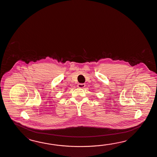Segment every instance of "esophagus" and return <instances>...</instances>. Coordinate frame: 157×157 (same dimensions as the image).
<instances>
[{"label":"esophagus","mask_w":157,"mask_h":157,"mask_svg":"<svg viewBox=\"0 0 157 157\" xmlns=\"http://www.w3.org/2000/svg\"><path fill=\"white\" fill-rule=\"evenodd\" d=\"M85 83H79L78 85V87L79 88H83V87H85Z\"/></svg>","instance_id":"obj_1"}]
</instances>
